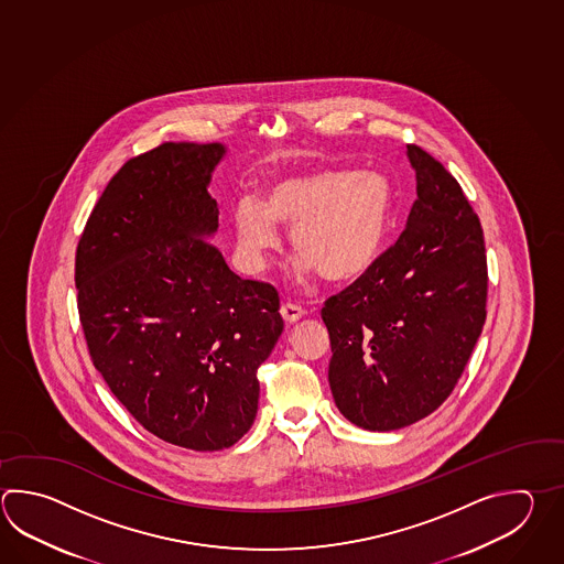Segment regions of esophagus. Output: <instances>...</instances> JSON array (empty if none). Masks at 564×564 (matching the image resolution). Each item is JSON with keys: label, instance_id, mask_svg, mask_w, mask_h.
<instances>
[{"label": "esophagus", "instance_id": "obj_1", "mask_svg": "<svg viewBox=\"0 0 564 564\" xmlns=\"http://www.w3.org/2000/svg\"><path fill=\"white\" fill-rule=\"evenodd\" d=\"M303 313H305V311L301 310L300 305H295V303L281 305V317L288 323L300 322L301 317H303Z\"/></svg>", "mask_w": 564, "mask_h": 564}]
</instances>
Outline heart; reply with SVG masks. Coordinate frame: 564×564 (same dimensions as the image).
Here are the masks:
<instances>
[{
  "instance_id": "obj_1",
  "label": "heart",
  "mask_w": 564,
  "mask_h": 564,
  "mask_svg": "<svg viewBox=\"0 0 564 564\" xmlns=\"http://www.w3.org/2000/svg\"><path fill=\"white\" fill-rule=\"evenodd\" d=\"M391 186L373 171L317 169L288 174L269 184L263 200L242 196L232 210L241 263L261 273L281 249L276 225L291 227L289 242L297 253L293 276L307 285L322 273L345 283L368 273L378 261L390 227Z\"/></svg>"
}]
</instances>
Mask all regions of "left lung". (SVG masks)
Listing matches in <instances>:
<instances>
[{
    "instance_id": "1",
    "label": "left lung",
    "mask_w": 564,
    "mask_h": 564,
    "mask_svg": "<svg viewBox=\"0 0 564 564\" xmlns=\"http://www.w3.org/2000/svg\"><path fill=\"white\" fill-rule=\"evenodd\" d=\"M415 200L400 239L322 310L335 405L369 432L414 424L460 380L486 322L480 220L456 178L408 144Z\"/></svg>"
}]
</instances>
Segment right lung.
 <instances>
[{
	"label": "right lung",
	"mask_w": 564,
	"mask_h": 564,
	"mask_svg": "<svg viewBox=\"0 0 564 564\" xmlns=\"http://www.w3.org/2000/svg\"><path fill=\"white\" fill-rule=\"evenodd\" d=\"M227 152L166 142L128 161L76 251L94 368L150 434L196 452L251 430L257 369L283 332L275 289L235 275L208 242L219 230L208 186Z\"/></svg>",
	"instance_id": "add662e5"
}]
</instances>
